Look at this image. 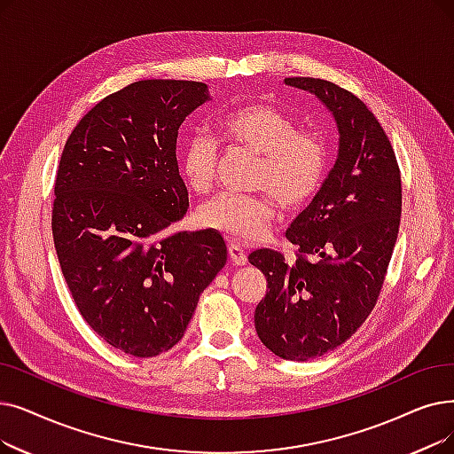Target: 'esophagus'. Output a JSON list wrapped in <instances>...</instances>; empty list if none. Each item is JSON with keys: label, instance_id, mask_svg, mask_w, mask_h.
I'll list each match as a JSON object with an SVG mask.
<instances>
[{"label": "esophagus", "instance_id": "obj_1", "mask_svg": "<svg viewBox=\"0 0 454 454\" xmlns=\"http://www.w3.org/2000/svg\"><path fill=\"white\" fill-rule=\"evenodd\" d=\"M228 254H230V260L235 265H245L247 263V252L243 250V247L239 245H228Z\"/></svg>", "mask_w": 454, "mask_h": 454}]
</instances>
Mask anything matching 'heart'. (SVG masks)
<instances>
[{
    "instance_id": "heart-1",
    "label": "heart",
    "mask_w": 454,
    "mask_h": 454,
    "mask_svg": "<svg viewBox=\"0 0 454 454\" xmlns=\"http://www.w3.org/2000/svg\"><path fill=\"white\" fill-rule=\"evenodd\" d=\"M223 139L262 155L254 187L267 192H223L206 202L200 223L231 241L262 239L276 216V200L286 209L309 204L321 191L330 163L323 135L299 129V122L280 107L248 104L224 114ZM219 145L204 131L191 133L180 150V168L187 185L199 194L213 187Z\"/></svg>"
}]
</instances>
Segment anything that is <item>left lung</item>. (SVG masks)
<instances>
[{
    "label": "left lung",
    "mask_w": 454,
    "mask_h": 454,
    "mask_svg": "<svg viewBox=\"0 0 454 454\" xmlns=\"http://www.w3.org/2000/svg\"><path fill=\"white\" fill-rule=\"evenodd\" d=\"M286 83L317 96L340 129L336 165L286 231L297 260L287 263L269 248L248 255L267 278L254 313L262 343L284 360L306 362L345 343L377 304L399 233L403 187L387 135L358 96L315 77Z\"/></svg>",
    "instance_id": "left-lung-1"
}]
</instances>
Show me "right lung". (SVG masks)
<instances>
[{
    "instance_id": "obj_1",
    "label": "right lung",
    "mask_w": 454,
    "mask_h": 454,
    "mask_svg": "<svg viewBox=\"0 0 454 454\" xmlns=\"http://www.w3.org/2000/svg\"><path fill=\"white\" fill-rule=\"evenodd\" d=\"M200 82L145 80L98 102L59 161L51 231L72 299L111 347L137 358L178 343L226 263L215 230L178 231L189 207L176 160Z\"/></svg>"
}]
</instances>
